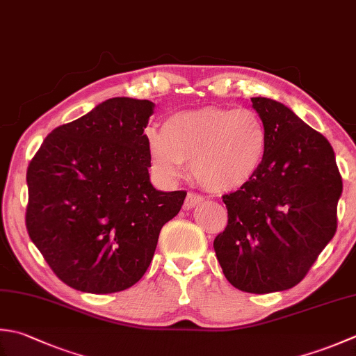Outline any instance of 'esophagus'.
I'll use <instances>...</instances> for the list:
<instances>
[{
  "instance_id": "obj_1",
  "label": "esophagus",
  "mask_w": 356,
  "mask_h": 356,
  "mask_svg": "<svg viewBox=\"0 0 356 356\" xmlns=\"http://www.w3.org/2000/svg\"><path fill=\"white\" fill-rule=\"evenodd\" d=\"M202 202H204V197L200 196V194H196V193H193V191H190L186 194V199H185V204H184V208L185 210H190V208H194V207H197V205H200Z\"/></svg>"
}]
</instances>
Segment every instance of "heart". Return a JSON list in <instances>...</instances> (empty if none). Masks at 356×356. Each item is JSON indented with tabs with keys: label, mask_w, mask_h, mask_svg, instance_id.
<instances>
[{
	"label": "heart",
	"mask_w": 356,
	"mask_h": 356,
	"mask_svg": "<svg viewBox=\"0 0 356 356\" xmlns=\"http://www.w3.org/2000/svg\"><path fill=\"white\" fill-rule=\"evenodd\" d=\"M268 134L253 109L204 106L180 111L163 123L162 131H146L151 171L171 182L190 162L191 176L207 190H239L261 170Z\"/></svg>",
	"instance_id": "obj_1"
}]
</instances>
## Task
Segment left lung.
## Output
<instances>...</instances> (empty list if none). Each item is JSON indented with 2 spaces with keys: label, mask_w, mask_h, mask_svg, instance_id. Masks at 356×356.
<instances>
[{
  "label": "left lung",
  "mask_w": 356,
  "mask_h": 356,
  "mask_svg": "<svg viewBox=\"0 0 356 356\" xmlns=\"http://www.w3.org/2000/svg\"><path fill=\"white\" fill-rule=\"evenodd\" d=\"M268 145L261 170L224 194L228 222L214 252L225 277L247 293H271L301 282L338 227L343 179L321 132L285 104L254 97Z\"/></svg>",
  "instance_id": "8db88e82"
}]
</instances>
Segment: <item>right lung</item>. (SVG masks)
<instances>
[{"label": "right lung", "mask_w": 356, "mask_h": 356, "mask_svg": "<svg viewBox=\"0 0 356 356\" xmlns=\"http://www.w3.org/2000/svg\"><path fill=\"white\" fill-rule=\"evenodd\" d=\"M154 103L115 97L49 134L27 168L26 228L69 287L115 293L148 270L186 191L149 182L145 128Z\"/></svg>", "instance_id": "add662e5"}]
</instances>
